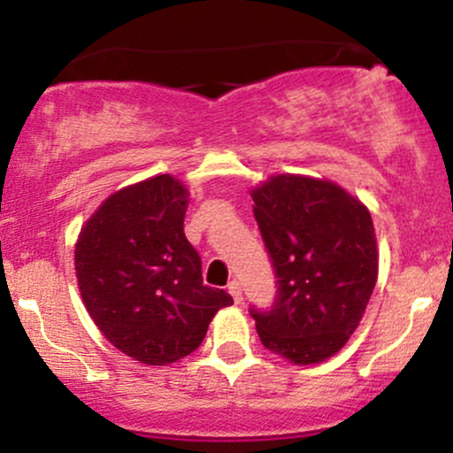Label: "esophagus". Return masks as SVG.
<instances>
[{"instance_id": "34e87169", "label": "esophagus", "mask_w": 453, "mask_h": 453, "mask_svg": "<svg viewBox=\"0 0 453 453\" xmlns=\"http://www.w3.org/2000/svg\"><path fill=\"white\" fill-rule=\"evenodd\" d=\"M227 292H230L234 303H236V304L242 303V288H241V283H238V280H232V283L227 285Z\"/></svg>"}]
</instances>
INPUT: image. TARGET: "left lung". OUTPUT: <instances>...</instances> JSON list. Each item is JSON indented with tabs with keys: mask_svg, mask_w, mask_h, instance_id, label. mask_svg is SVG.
Segmentation results:
<instances>
[{
	"mask_svg": "<svg viewBox=\"0 0 453 453\" xmlns=\"http://www.w3.org/2000/svg\"><path fill=\"white\" fill-rule=\"evenodd\" d=\"M251 197L279 279L273 309H251L259 341L300 366L324 362L349 341L375 289L371 212L341 185L304 174L270 176Z\"/></svg>",
	"mask_w": 453,
	"mask_h": 453,
	"instance_id": "1",
	"label": "left lung"
}]
</instances>
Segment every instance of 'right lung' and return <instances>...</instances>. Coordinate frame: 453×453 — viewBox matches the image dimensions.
<instances>
[{"instance_id":"1","label":"right lung","mask_w":453,"mask_h":453,"mask_svg":"<svg viewBox=\"0 0 453 453\" xmlns=\"http://www.w3.org/2000/svg\"><path fill=\"white\" fill-rule=\"evenodd\" d=\"M189 191L157 174L114 191L78 234L74 266L82 303L108 341L147 366L189 356L212 317L234 300L204 285L185 238Z\"/></svg>"}]
</instances>
